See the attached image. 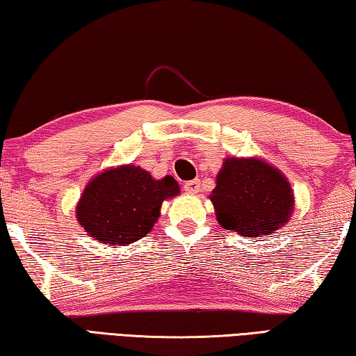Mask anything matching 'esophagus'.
<instances>
[{
    "label": "esophagus",
    "instance_id": "esophagus-1",
    "mask_svg": "<svg viewBox=\"0 0 356 356\" xmlns=\"http://www.w3.org/2000/svg\"><path fill=\"white\" fill-rule=\"evenodd\" d=\"M201 188V180L200 179H195V180H190V182H185L184 184V190L186 193H197Z\"/></svg>",
    "mask_w": 356,
    "mask_h": 356
}]
</instances>
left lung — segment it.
I'll list each match as a JSON object with an SVG mask.
<instances>
[{
  "label": "left lung",
  "mask_w": 356,
  "mask_h": 356,
  "mask_svg": "<svg viewBox=\"0 0 356 356\" xmlns=\"http://www.w3.org/2000/svg\"><path fill=\"white\" fill-rule=\"evenodd\" d=\"M210 201L220 225L243 237L272 236L291 218L295 202L291 184L275 166L236 156L222 163Z\"/></svg>",
  "instance_id": "obj_1"
}]
</instances>
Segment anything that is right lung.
<instances>
[{
	"mask_svg": "<svg viewBox=\"0 0 356 356\" xmlns=\"http://www.w3.org/2000/svg\"><path fill=\"white\" fill-rule=\"evenodd\" d=\"M180 193L177 180H155L140 166L122 165L95 176L76 206V220L102 243L125 246L152 231L161 202Z\"/></svg>",
	"mask_w": 356,
	"mask_h": 356,
	"instance_id": "add662e5",
	"label": "right lung"
}]
</instances>
